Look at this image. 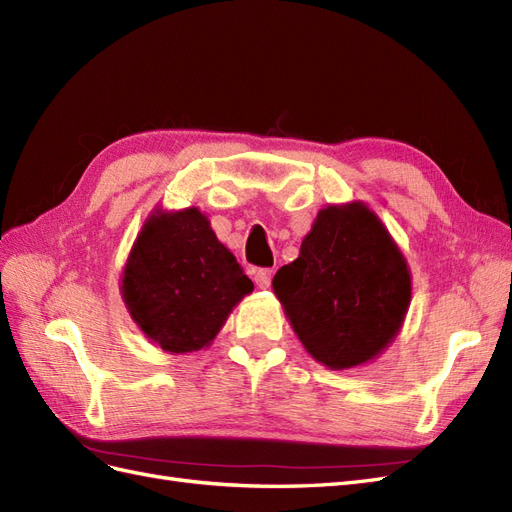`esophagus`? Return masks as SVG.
Returning <instances> with one entry per match:
<instances>
[{"label":"esophagus","mask_w":512,"mask_h":512,"mask_svg":"<svg viewBox=\"0 0 512 512\" xmlns=\"http://www.w3.org/2000/svg\"><path fill=\"white\" fill-rule=\"evenodd\" d=\"M271 277H273L271 269H258L254 273V282H256L258 288H269L271 286Z\"/></svg>","instance_id":"obj_1"}]
</instances>
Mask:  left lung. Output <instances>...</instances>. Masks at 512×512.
<instances>
[{
    "mask_svg": "<svg viewBox=\"0 0 512 512\" xmlns=\"http://www.w3.org/2000/svg\"><path fill=\"white\" fill-rule=\"evenodd\" d=\"M273 292L305 350L331 369L363 365L404 324L412 277L404 254L363 203L316 215L299 258L273 277Z\"/></svg>",
    "mask_w": 512,
    "mask_h": 512,
    "instance_id": "8db88e82",
    "label": "left lung"
}]
</instances>
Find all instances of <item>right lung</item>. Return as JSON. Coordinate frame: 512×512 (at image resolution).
Wrapping results in <instances>:
<instances>
[{"instance_id": "add662e5", "label": "right lung", "mask_w": 512, "mask_h": 512, "mask_svg": "<svg viewBox=\"0 0 512 512\" xmlns=\"http://www.w3.org/2000/svg\"><path fill=\"white\" fill-rule=\"evenodd\" d=\"M252 290L250 277L196 207L153 213L121 277L132 320L170 354L209 346L232 307Z\"/></svg>"}]
</instances>
